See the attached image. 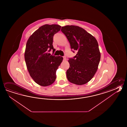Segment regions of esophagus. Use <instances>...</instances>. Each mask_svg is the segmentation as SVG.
Segmentation results:
<instances>
[{"label":"esophagus","mask_w":127,"mask_h":127,"mask_svg":"<svg viewBox=\"0 0 127 127\" xmlns=\"http://www.w3.org/2000/svg\"><path fill=\"white\" fill-rule=\"evenodd\" d=\"M63 60H64V61H65V60H66V57H63Z\"/></svg>","instance_id":"obj_1"}]
</instances>
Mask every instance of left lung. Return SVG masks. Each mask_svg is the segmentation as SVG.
<instances>
[{"instance_id":"obj_1","label":"left lung","mask_w":127,"mask_h":127,"mask_svg":"<svg viewBox=\"0 0 127 127\" xmlns=\"http://www.w3.org/2000/svg\"><path fill=\"white\" fill-rule=\"evenodd\" d=\"M61 31L66 36L71 48L77 52L73 58L68 60L67 79L76 85L87 84L98 69L100 59L98 42L94 36L78 26H65Z\"/></svg>"}]
</instances>
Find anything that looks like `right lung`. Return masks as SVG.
<instances>
[{"label": "right lung", "instance_id": "right-lung-1", "mask_svg": "<svg viewBox=\"0 0 127 127\" xmlns=\"http://www.w3.org/2000/svg\"><path fill=\"white\" fill-rule=\"evenodd\" d=\"M61 28L58 25L46 24L34 31L27 41L24 54L27 68L34 81L42 86L55 82L56 71L63 59L48 54L51 49L55 52L53 37Z\"/></svg>", "mask_w": 127, "mask_h": 127}]
</instances>
